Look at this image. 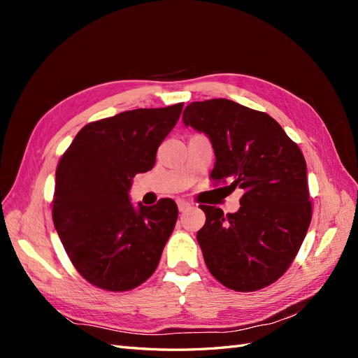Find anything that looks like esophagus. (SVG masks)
Returning a JSON list of instances; mask_svg holds the SVG:
<instances>
[{
	"instance_id": "34e87169",
	"label": "esophagus",
	"mask_w": 358,
	"mask_h": 358,
	"mask_svg": "<svg viewBox=\"0 0 358 358\" xmlns=\"http://www.w3.org/2000/svg\"><path fill=\"white\" fill-rule=\"evenodd\" d=\"M191 203L185 201V200H178V208H179V212H185L187 209H189Z\"/></svg>"
}]
</instances>
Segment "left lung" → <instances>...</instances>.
Segmentation results:
<instances>
[{
    "label": "left lung",
    "mask_w": 358,
    "mask_h": 358,
    "mask_svg": "<svg viewBox=\"0 0 358 358\" xmlns=\"http://www.w3.org/2000/svg\"><path fill=\"white\" fill-rule=\"evenodd\" d=\"M182 121L209 137L212 179L245 191L236 213L200 206L206 222L197 241L209 272L236 291L273 284L297 255L312 218L301 150L272 116L231 100L191 103Z\"/></svg>",
    "instance_id": "1"
}]
</instances>
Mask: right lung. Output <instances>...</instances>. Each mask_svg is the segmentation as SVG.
<instances>
[{
  "label": "right lung",
  "instance_id": "obj_1",
  "mask_svg": "<svg viewBox=\"0 0 358 358\" xmlns=\"http://www.w3.org/2000/svg\"><path fill=\"white\" fill-rule=\"evenodd\" d=\"M183 103L136 109L85 125L57 167L52 218L73 266L92 285L128 291L155 272L178 220L162 199L137 208L129 189L155 164Z\"/></svg>",
  "mask_w": 358,
  "mask_h": 358
}]
</instances>
